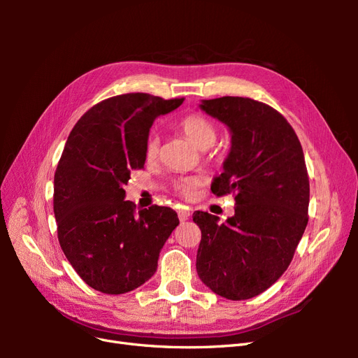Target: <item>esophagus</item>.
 I'll return each mask as SVG.
<instances>
[{"label": "esophagus", "mask_w": 358, "mask_h": 358, "mask_svg": "<svg viewBox=\"0 0 358 358\" xmlns=\"http://www.w3.org/2000/svg\"><path fill=\"white\" fill-rule=\"evenodd\" d=\"M189 215H191V212H189V209H187V208H182V209L178 210V216H179V220H180L182 222H185V221L189 218Z\"/></svg>", "instance_id": "1"}]
</instances>
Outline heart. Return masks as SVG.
<instances>
[{"label": "heart", "instance_id": "heart-1", "mask_svg": "<svg viewBox=\"0 0 358 358\" xmlns=\"http://www.w3.org/2000/svg\"><path fill=\"white\" fill-rule=\"evenodd\" d=\"M176 127L180 133L185 134L191 142L201 150L209 149L215 143L216 136H218L215 124L208 116H204L201 113H189L182 116L176 122ZM143 154L146 162L157 161L159 155V138L155 133H150L148 136ZM200 183L201 180L194 176L179 178L173 180V188H175L179 196L185 199H192L196 196V191L200 187Z\"/></svg>", "mask_w": 358, "mask_h": 358}]
</instances>
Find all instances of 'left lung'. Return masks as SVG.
I'll list each match as a JSON object with an SVG mask.
<instances>
[{
	"label": "left lung",
	"mask_w": 358,
	"mask_h": 358,
	"mask_svg": "<svg viewBox=\"0 0 358 358\" xmlns=\"http://www.w3.org/2000/svg\"><path fill=\"white\" fill-rule=\"evenodd\" d=\"M200 109L229 127L231 149L212 182L215 196L233 194L224 224L194 212L201 230L197 273L215 294L246 300L282 276L308 225L309 178L294 129L273 107L243 96L203 100Z\"/></svg>",
	"instance_id": "obj_1"
}]
</instances>
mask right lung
<instances>
[{"instance_id": "obj_1", "label": "right lung", "mask_w": 358, "mask_h": 358, "mask_svg": "<svg viewBox=\"0 0 358 358\" xmlns=\"http://www.w3.org/2000/svg\"><path fill=\"white\" fill-rule=\"evenodd\" d=\"M182 103L143 92L116 95L91 107L67 138L53 179L58 241L78 275L104 294H124L152 278L179 224L166 206L137 212L124 200V185L145 166L155 117Z\"/></svg>"}]
</instances>
